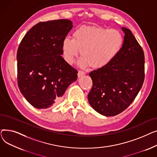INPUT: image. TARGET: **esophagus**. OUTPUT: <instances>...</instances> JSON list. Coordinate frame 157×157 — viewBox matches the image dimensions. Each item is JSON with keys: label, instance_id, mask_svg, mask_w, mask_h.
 Masks as SVG:
<instances>
[{"label": "esophagus", "instance_id": "34e87169", "mask_svg": "<svg viewBox=\"0 0 157 157\" xmlns=\"http://www.w3.org/2000/svg\"><path fill=\"white\" fill-rule=\"evenodd\" d=\"M85 72L83 71H78V78H80L81 76H83V75H85Z\"/></svg>", "mask_w": 157, "mask_h": 157}]
</instances>
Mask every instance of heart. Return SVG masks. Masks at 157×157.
Here are the masks:
<instances>
[{
  "label": "heart",
  "mask_w": 157,
  "mask_h": 157,
  "mask_svg": "<svg viewBox=\"0 0 157 157\" xmlns=\"http://www.w3.org/2000/svg\"><path fill=\"white\" fill-rule=\"evenodd\" d=\"M123 43V37L118 30L83 26L74 31L72 38L63 39L62 49L67 63H72L80 50L81 66L100 69L117 55Z\"/></svg>",
  "instance_id": "1"
}]
</instances>
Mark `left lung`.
<instances>
[{
  "label": "left lung",
  "instance_id": "1",
  "mask_svg": "<svg viewBox=\"0 0 157 157\" xmlns=\"http://www.w3.org/2000/svg\"><path fill=\"white\" fill-rule=\"evenodd\" d=\"M124 40L119 53L104 67L89 74L93 82L88 102L97 113L113 117L132 103L144 79V54L131 30L122 27Z\"/></svg>",
  "mask_w": 157,
  "mask_h": 157
}]
</instances>
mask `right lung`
I'll list each match as a JSON object with an SVG mask.
<instances>
[{"instance_id": "right-lung-1", "label": "right lung", "mask_w": 157, "mask_h": 157, "mask_svg": "<svg viewBox=\"0 0 157 157\" xmlns=\"http://www.w3.org/2000/svg\"><path fill=\"white\" fill-rule=\"evenodd\" d=\"M72 28L67 19L39 22L22 39L17 52L18 85L37 109L53 108L62 101L78 71L61 56L63 40Z\"/></svg>"}]
</instances>
